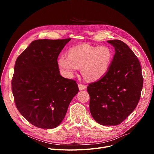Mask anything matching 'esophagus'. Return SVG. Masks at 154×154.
<instances>
[{"instance_id": "34e87169", "label": "esophagus", "mask_w": 154, "mask_h": 154, "mask_svg": "<svg viewBox=\"0 0 154 154\" xmlns=\"http://www.w3.org/2000/svg\"><path fill=\"white\" fill-rule=\"evenodd\" d=\"M78 87H79V88L80 91H83V90H85L86 88V86L84 84H79L78 85Z\"/></svg>"}]
</instances>
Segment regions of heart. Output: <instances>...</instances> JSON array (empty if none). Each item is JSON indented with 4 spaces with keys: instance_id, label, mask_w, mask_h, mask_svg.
Instances as JSON below:
<instances>
[{
    "instance_id": "b5f03b06",
    "label": "heart",
    "mask_w": 154,
    "mask_h": 154,
    "mask_svg": "<svg viewBox=\"0 0 154 154\" xmlns=\"http://www.w3.org/2000/svg\"><path fill=\"white\" fill-rule=\"evenodd\" d=\"M69 55L62 54L57 60L58 66L63 74L72 77L81 67L83 76L95 81L103 77L110 65L112 54L106 47H94L82 44L71 48Z\"/></svg>"
}]
</instances>
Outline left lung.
Segmentation results:
<instances>
[{"label": "left lung", "instance_id": "8db88e82", "mask_svg": "<svg viewBox=\"0 0 154 154\" xmlns=\"http://www.w3.org/2000/svg\"><path fill=\"white\" fill-rule=\"evenodd\" d=\"M115 54L107 72L88 84L91 114L102 125H117L134 111L140 97L143 77L140 64L128 45L119 40H107Z\"/></svg>", "mask_w": 154, "mask_h": 154}]
</instances>
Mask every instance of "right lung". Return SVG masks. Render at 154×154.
<instances>
[{
	"label": "right lung",
	"mask_w": 154,
	"mask_h": 154,
	"mask_svg": "<svg viewBox=\"0 0 154 154\" xmlns=\"http://www.w3.org/2000/svg\"><path fill=\"white\" fill-rule=\"evenodd\" d=\"M70 40H35L15 61L12 91L16 107L37 127L59 125L79 92L75 80L60 75L57 63L59 54Z\"/></svg>",
	"instance_id": "obj_1"
}]
</instances>
